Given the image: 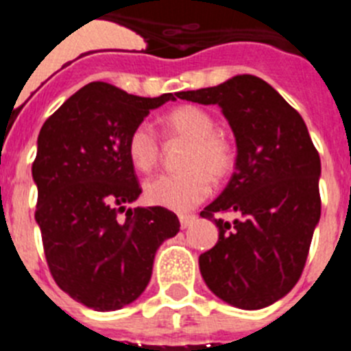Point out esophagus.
Masks as SVG:
<instances>
[{"instance_id": "34e87169", "label": "esophagus", "mask_w": 351, "mask_h": 351, "mask_svg": "<svg viewBox=\"0 0 351 351\" xmlns=\"http://www.w3.org/2000/svg\"><path fill=\"white\" fill-rule=\"evenodd\" d=\"M193 221H195L193 214H181V216H179V223H181L182 228H188Z\"/></svg>"}]
</instances>
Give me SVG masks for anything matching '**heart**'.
<instances>
[{"label": "heart", "instance_id": "heart-1", "mask_svg": "<svg viewBox=\"0 0 351 351\" xmlns=\"http://www.w3.org/2000/svg\"><path fill=\"white\" fill-rule=\"evenodd\" d=\"M163 132L172 141H186L181 172L163 173L144 186L147 204L186 213L209 197L214 181L230 176L235 165V147L225 133L216 130L213 114L197 105H179L161 117ZM130 163L138 172H151L161 156V145L154 130L141 123L126 141Z\"/></svg>", "mask_w": 351, "mask_h": 351}]
</instances>
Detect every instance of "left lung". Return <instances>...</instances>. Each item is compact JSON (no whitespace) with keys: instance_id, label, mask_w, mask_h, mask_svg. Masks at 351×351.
<instances>
[{"instance_id":"1","label":"left lung","mask_w":351,"mask_h":351,"mask_svg":"<svg viewBox=\"0 0 351 351\" xmlns=\"http://www.w3.org/2000/svg\"><path fill=\"white\" fill-rule=\"evenodd\" d=\"M178 98L219 105L237 144L232 179L200 213L219 230L216 246L198 258L204 281L235 308H267L299 281L320 221L318 151L300 114L255 75L181 91ZM228 210L241 218H215Z\"/></svg>"}]
</instances>
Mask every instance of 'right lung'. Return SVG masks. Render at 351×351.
<instances>
[{"instance_id":"1","label":"right lung","mask_w":351,"mask_h":351,"mask_svg":"<svg viewBox=\"0 0 351 351\" xmlns=\"http://www.w3.org/2000/svg\"><path fill=\"white\" fill-rule=\"evenodd\" d=\"M169 100H176L172 93L142 98L91 82L40 130L35 219L47 265L61 290L96 311L137 299L156 250L181 226L165 207H125L142 193L126 153L130 132Z\"/></svg>"}]
</instances>
